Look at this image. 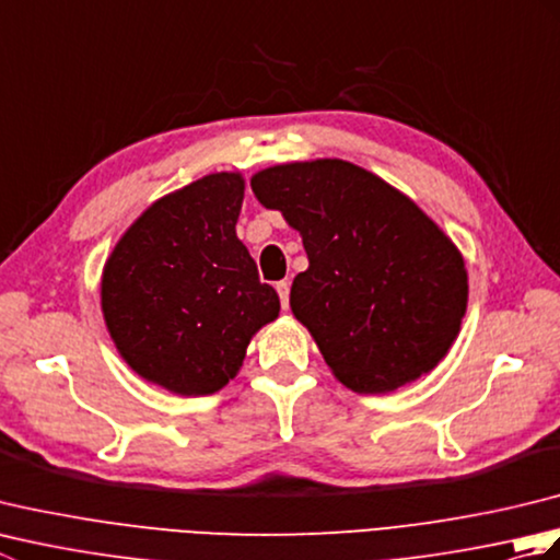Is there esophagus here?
I'll return each instance as SVG.
<instances>
[{
    "mask_svg": "<svg viewBox=\"0 0 560 560\" xmlns=\"http://www.w3.org/2000/svg\"><path fill=\"white\" fill-rule=\"evenodd\" d=\"M277 293H279V299H281V307H283V311H289L291 283H289V281H279V283H277Z\"/></svg>",
    "mask_w": 560,
    "mask_h": 560,
    "instance_id": "esophagus-1",
    "label": "esophagus"
}]
</instances>
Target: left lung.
<instances>
[{
    "mask_svg": "<svg viewBox=\"0 0 560 560\" xmlns=\"http://www.w3.org/2000/svg\"><path fill=\"white\" fill-rule=\"evenodd\" d=\"M249 185L303 237L311 265L293 279L291 311L341 385L385 395L445 359L467 269L407 195L339 159L271 165Z\"/></svg>",
    "mask_w": 560,
    "mask_h": 560,
    "instance_id": "8db88e82",
    "label": "left lung"
}]
</instances>
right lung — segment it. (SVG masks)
I'll list each match as a JSON object with an SVG mask.
<instances>
[{"label": "right lung", "instance_id": "right-lung-1", "mask_svg": "<svg viewBox=\"0 0 560 560\" xmlns=\"http://www.w3.org/2000/svg\"><path fill=\"white\" fill-rule=\"evenodd\" d=\"M245 180L211 173L161 197L117 241L101 279L105 325L127 365L175 395H213L249 339L279 317L237 241Z\"/></svg>", "mask_w": 560, "mask_h": 560}]
</instances>
